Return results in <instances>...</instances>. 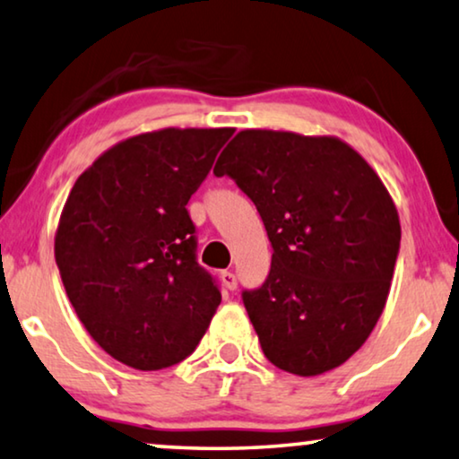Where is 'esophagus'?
<instances>
[{"instance_id": "esophagus-1", "label": "esophagus", "mask_w": 459, "mask_h": 459, "mask_svg": "<svg viewBox=\"0 0 459 459\" xmlns=\"http://www.w3.org/2000/svg\"><path fill=\"white\" fill-rule=\"evenodd\" d=\"M221 281L228 290H236L238 288V277L231 271H221Z\"/></svg>"}]
</instances>
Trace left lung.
I'll list each match as a JSON object with an SVG mask.
<instances>
[{
	"instance_id": "obj_1",
	"label": "left lung",
	"mask_w": 459,
	"mask_h": 459,
	"mask_svg": "<svg viewBox=\"0 0 459 459\" xmlns=\"http://www.w3.org/2000/svg\"><path fill=\"white\" fill-rule=\"evenodd\" d=\"M255 203L273 256L242 300L263 354L285 373L340 367L381 316L402 228L373 168L333 136L238 132L213 169Z\"/></svg>"
}]
</instances>
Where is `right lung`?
<instances>
[{"label":"right lung","instance_id":"add662e5","mask_svg":"<svg viewBox=\"0 0 459 459\" xmlns=\"http://www.w3.org/2000/svg\"><path fill=\"white\" fill-rule=\"evenodd\" d=\"M234 128H165L105 151L72 188L56 234L65 294L92 340L138 370L182 362L221 302L196 261L190 196Z\"/></svg>","mask_w":459,"mask_h":459}]
</instances>
